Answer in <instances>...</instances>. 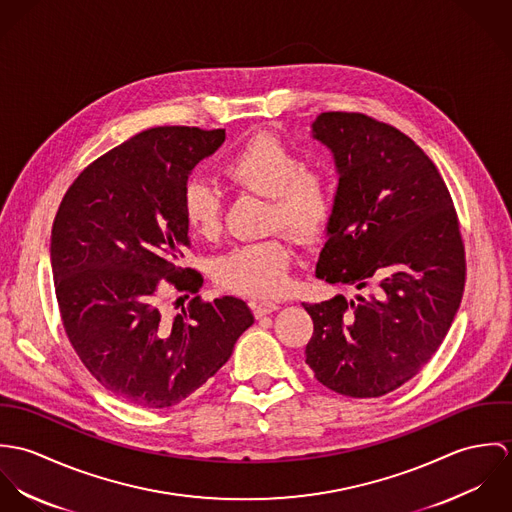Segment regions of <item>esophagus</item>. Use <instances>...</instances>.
I'll return each mask as SVG.
<instances>
[{
  "label": "esophagus",
  "mask_w": 512,
  "mask_h": 512,
  "mask_svg": "<svg viewBox=\"0 0 512 512\" xmlns=\"http://www.w3.org/2000/svg\"><path fill=\"white\" fill-rule=\"evenodd\" d=\"M252 309H254L256 317H264V315H270L276 309H280V305L276 301H256V303H252Z\"/></svg>",
  "instance_id": "1"
}]
</instances>
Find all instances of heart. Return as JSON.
<instances>
[{"label":"heart","instance_id":"b5f03b06","mask_svg":"<svg viewBox=\"0 0 512 512\" xmlns=\"http://www.w3.org/2000/svg\"><path fill=\"white\" fill-rule=\"evenodd\" d=\"M238 189L270 199L268 228H288L301 242L317 240L335 213L331 175L307 165L305 157L272 134H256L222 165ZM183 219L189 230L215 238L222 228V199L207 181L193 179L183 189ZM293 240L280 232L262 242L236 246L217 264V282L232 292L274 297L288 290Z\"/></svg>","mask_w":512,"mask_h":512}]
</instances>
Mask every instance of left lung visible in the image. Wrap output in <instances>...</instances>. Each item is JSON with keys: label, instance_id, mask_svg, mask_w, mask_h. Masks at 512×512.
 <instances>
[{"label": "left lung", "instance_id": "1", "mask_svg": "<svg viewBox=\"0 0 512 512\" xmlns=\"http://www.w3.org/2000/svg\"><path fill=\"white\" fill-rule=\"evenodd\" d=\"M313 138L335 153L339 189L317 278L366 289L303 303L305 363L333 392L378 398L434 357L465 288V246L443 177L398 128L359 112H323Z\"/></svg>", "mask_w": 512, "mask_h": 512}]
</instances>
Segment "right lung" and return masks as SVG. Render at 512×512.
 I'll return each mask as SVG.
<instances>
[{"mask_svg":"<svg viewBox=\"0 0 512 512\" xmlns=\"http://www.w3.org/2000/svg\"><path fill=\"white\" fill-rule=\"evenodd\" d=\"M224 130L157 126L84 167L51 234V266L65 333L86 370L114 396L169 408L203 386L254 323L246 301L196 297L169 318L167 287L199 292L179 262L191 246L183 189L219 149Z\"/></svg>","mask_w":512,"mask_h":512,"instance_id":"obj_1","label":"right lung"}]
</instances>
